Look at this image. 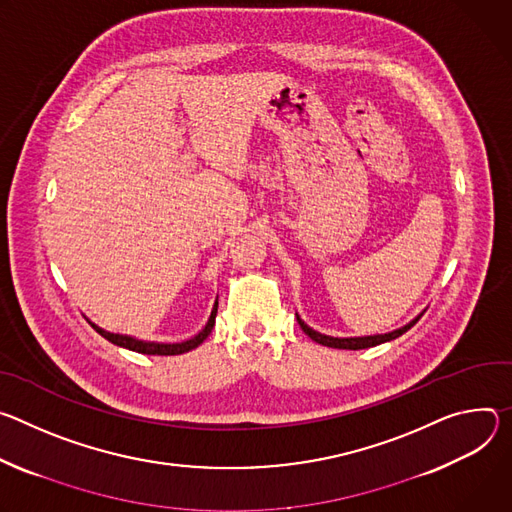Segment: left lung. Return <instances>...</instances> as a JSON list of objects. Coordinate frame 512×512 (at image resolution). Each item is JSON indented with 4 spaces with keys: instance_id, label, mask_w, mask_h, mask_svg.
<instances>
[{
    "instance_id": "left-lung-1",
    "label": "left lung",
    "mask_w": 512,
    "mask_h": 512,
    "mask_svg": "<svg viewBox=\"0 0 512 512\" xmlns=\"http://www.w3.org/2000/svg\"><path fill=\"white\" fill-rule=\"evenodd\" d=\"M425 311H421L415 319H411L407 325L399 327V329H392V331H386V333H374V335H358V337H333V335H325V333H319L317 329L309 327L301 317L299 313L297 315V321L301 325V329L313 339V342L321 344V346H327V348H337V350H364V348H372V346H378V344H384V342H390V339H396L399 335H403L405 331H409L423 315Z\"/></svg>"
}]
</instances>
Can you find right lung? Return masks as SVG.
Segmentation results:
<instances>
[{"mask_svg":"<svg viewBox=\"0 0 512 512\" xmlns=\"http://www.w3.org/2000/svg\"><path fill=\"white\" fill-rule=\"evenodd\" d=\"M215 315H217V299H215V303H213V309H211V315H209L205 327H203L197 335L185 339V342H177V344L146 342V339H138V337H134V335L111 333V331H107V329L95 325L91 319H87V321L91 323V327H93L99 335H103V337L107 339V342H111L113 346H120V348H126V350L138 352V354H148V356H179V354H187V352L195 350L197 346H201V344L205 342L207 335L211 333V329H213V325H215Z\"/></svg>","mask_w":512,"mask_h":512,"instance_id":"right-lung-1","label":"right lung"}]
</instances>
